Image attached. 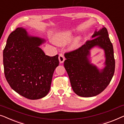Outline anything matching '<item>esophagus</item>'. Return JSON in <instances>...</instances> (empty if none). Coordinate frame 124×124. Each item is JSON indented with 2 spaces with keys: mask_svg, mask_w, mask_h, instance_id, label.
I'll use <instances>...</instances> for the list:
<instances>
[{
  "mask_svg": "<svg viewBox=\"0 0 124 124\" xmlns=\"http://www.w3.org/2000/svg\"><path fill=\"white\" fill-rule=\"evenodd\" d=\"M59 62H60V63H62V62H64V60H65V58H64L63 54L61 53L59 54Z\"/></svg>",
  "mask_w": 124,
  "mask_h": 124,
  "instance_id": "esophagus-1",
  "label": "esophagus"
}]
</instances>
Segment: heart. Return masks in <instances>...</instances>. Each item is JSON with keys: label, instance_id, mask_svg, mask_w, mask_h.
Returning a JSON list of instances; mask_svg holds the SVG:
<instances>
[{"label": "heart", "instance_id": "heart-1", "mask_svg": "<svg viewBox=\"0 0 124 124\" xmlns=\"http://www.w3.org/2000/svg\"><path fill=\"white\" fill-rule=\"evenodd\" d=\"M73 37V33L71 31H65L59 33L54 39V42L58 46H64L69 43ZM81 40V37L78 36L73 40L71 45V49H75L78 46Z\"/></svg>", "mask_w": 124, "mask_h": 124}]
</instances>
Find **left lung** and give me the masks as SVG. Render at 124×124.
Listing matches in <instances>:
<instances>
[{"mask_svg":"<svg viewBox=\"0 0 124 124\" xmlns=\"http://www.w3.org/2000/svg\"><path fill=\"white\" fill-rule=\"evenodd\" d=\"M81 47L65 53V67L69 75L71 87L77 95L90 97L99 94L110 84L115 72V61L114 49L105 27L96 31ZM98 46L105 51L106 66L100 71L90 64L88 57L90 50Z\"/></svg>","mask_w":124,"mask_h":124,"instance_id":"obj_1","label":"left lung"}]
</instances>
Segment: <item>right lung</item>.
<instances>
[{
  "mask_svg": "<svg viewBox=\"0 0 124 124\" xmlns=\"http://www.w3.org/2000/svg\"><path fill=\"white\" fill-rule=\"evenodd\" d=\"M44 39L28 35L17 28L10 33L3 50L5 78L10 87L24 97L37 100L49 93L58 55L50 57L40 48Z\"/></svg>",
  "mask_w": 124,
  "mask_h": 124,
  "instance_id": "right-lung-1",
  "label": "right lung"
}]
</instances>
